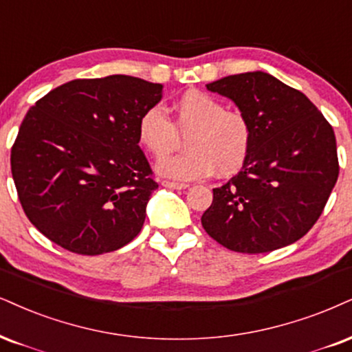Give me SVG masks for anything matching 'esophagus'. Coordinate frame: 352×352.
Instances as JSON below:
<instances>
[{
	"mask_svg": "<svg viewBox=\"0 0 352 352\" xmlns=\"http://www.w3.org/2000/svg\"><path fill=\"white\" fill-rule=\"evenodd\" d=\"M163 186H164V188H169V189H186V188H189L188 184L173 183V181H163Z\"/></svg>",
	"mask_w": 352,
	"mask_h": 352,
	"instance_id": "obj_1",
	"label": "esophagus"
}]
</instances>
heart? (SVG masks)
<instances>
[{"label": "heart", "instance_id": "b5f03b06", "mask_svg": "<svg viewBox=\"0 0 352 352\" xmlns=\"http://www.w3.org/2000/svg\"><path fill=\"white\" fill-rule=\"evenodd\" d=\"M186 135L183 154L158 163L160 175L179 181L202 179L217 173L232 176L245 166L253 146L254 130L240 109H227L219 98L204 91H188L173 104V119L160 106H150L137 122L140 145L164 158Z\"/></svg>", "mask_w": 352, "mask_h": 352}]
</instances>
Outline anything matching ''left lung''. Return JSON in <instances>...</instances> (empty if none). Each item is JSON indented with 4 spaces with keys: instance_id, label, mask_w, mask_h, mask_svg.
Listing matches in <instances>:
<instances>
[{
    "instance_id": "1",
    "label": "left lung",
    "mask_w": 352,
    "mask_h": 352,
    "mask_svg": "<svg viewBox=\"0 0 352 352\" xmlns=\"http://www.w3.org/2000/svg\"><path fill=\"white\" fill-rule=\"evenodd\" d=\"M207 89L232 99L253 124L245 166L214 189L202 227L225 248L269 253L305 235L335 188L336 137L298 89L263 72L225 76Z\"/></svg>"
}]
</instances>
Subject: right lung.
<instances>
[{"mask_svg": "<svg viewBox=\"0 0 352 352\" xmlns=\"http://www.w3.org/2000/svg\"><path fill=\"white\" fill-rule=\"evenodd\" d=\"M163 86L127 75L73 80L25 114L11 148L30 223L76 254L111 253L135 238L158 183L137 122Z\"/></svg>", "mask_w": 352, "mask_h": 352, "instance_id": "obj_1", "label": "right lung"}]
</instances>
